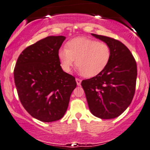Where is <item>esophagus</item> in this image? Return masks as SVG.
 Listing matches in <instances>:
<instances>
[{
  "label": "esophagus",
  "instance_id": "esophagus-1",
  "mask_svg": "<svg viewBox=\"0 0 150 150\" xmlns=\"http://www.w3.org/2000/svg\"><path fill=\"white\" fill-rule=\"evenodd\" d=\"M76 81L77 85H78V86L81 85V80L79 79H78V78L76 79Z\"/></svg>",
  "mask_w": 150,
  "mask_h": 150
}]
</instances>
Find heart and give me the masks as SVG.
Wrapping results in <instances>:
<instances>
[{"label":"heart","instance_id":"1","mask_svg":"<svg viewBox=\"0 0 150 150\" xmlns=\"http://www.w3.org/2000/svg\"><path fill=\"white\" fill-rule=\"evenodd\" d=\"M58 57L64 71H70L76 59L79 71L86 77H93L106 67L110 60V50L106 43L79 37L69 40L66 49H60Z\"/></svg>","mask_w":150,"mask_h":150}]
</instances>
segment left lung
Masks as SVG:
<instances>
[{"label":"left lung","instance_id":"obj_1","mask_svg":"<svg viewBox=\"0 0 150 150\" xmlns=\"http://www.w3.org/2000/svg\"><path fill=\"white\" fill-rule=\"evenodd\" d=\"M106 43L110 50L108 64L103 71L82 81L89 110L96 117L112 119L121 115L133 98L137 64L128 48L118 40L91 34Z\"/></svg>","mask_w":150,"mask_h":150}]
</instances>
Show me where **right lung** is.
Wrapping results in <instances>:
<instances>
[{"mask_svg":"<svg viewBox=\"0 0 150 150\" xmlns=\"http://www.w3.org/2000/svg\"><path fill=\"white\" fill-rule=\"evenodd\" d=\"M64 36H49L25 49L14 69L22 105L32 117L45 122L61 119L76 87L73 76L62 70L58 57Z\"/></svg>","mask_w":150,"mask_h":150,"instance_id":"right-lung-1","label":"right lung"}]
</instances>
